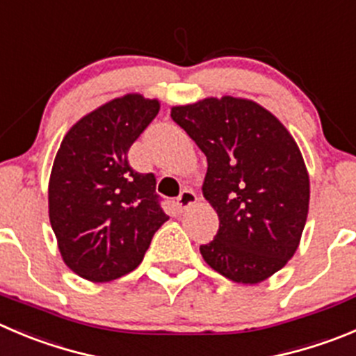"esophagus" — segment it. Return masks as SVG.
Instances as JSON below:
<instances>
[{
  "instance_id": "1",
  "label": "esophagus",
  "mask_w": 356,
  "mask_h": 356,
  "mask_svg": "<svg viewBox=\"0 0 356 356\" xmlns=\"http://www.w3.org/2000/svg\"><path fill=\"white\" fill-rule=\"evenodd\" d=\"M195 201H197V195H195V192L191 191V188H185V191H181V194L176 197V204H178V208L180 209L188 208V206L194 204Z\"/></svg>"
}]
</instances>
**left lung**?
I'll return each instance as SVG.
<instances>
[{"mask_svg": "<svg viewBox=\"0 0 356 356\" xmlns=\"http://www.w3.org/2000/svg\"><path fill=\"white\" fill-rule=\"evenodd\" d=\"M171 118L208 161L206 201L218 232L201 245L209 267L236 283L264 282L293 257L309 208L299 147L260 104L225 96L175 106Z\"/></svg>", "mask_w": 356, "mask_h": 356, "instance_id": "8db88e82", "label": "left lung"}]
</instances>
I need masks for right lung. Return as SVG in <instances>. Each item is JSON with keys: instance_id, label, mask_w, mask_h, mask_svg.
<instances>
[{"instance_id": "right-lung-1", "label": "right lung", "mask_w": 356, "mask_h": 356, "mask_svg": "<svg viewBox=\"0 0 356 356\" xmlns=\"http://www.w3.org/2000/svg\"><path fill=\"white\" fill-rule=\"evenodd\" d=\"M157 113L159 101L127 94L76 122L57 152L50 223L66 266L89 282H111L136 269L169 218L154 172L134 171L127 161Z\"/></svg>"}]
</instances>
